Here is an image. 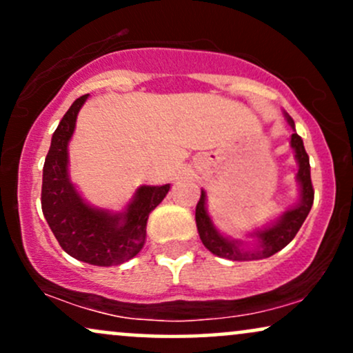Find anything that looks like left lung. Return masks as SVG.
I'll return each mask as SVG.
<instances>
[{
  "label": "left lung",
  "mask_w": 353,
  "mask_h": 353,
  "mask_svg": "<svg viewBox=\"0 0 353 353\" xmlns=\"http://www.w3.org/2000/svg\"><path fill=\"white\" fill-rule=\"evenodd\" d=\"M287 123L294 129V134L290 137V148L295 152V161L299 164L297 182H299V202L282 214L281 217L275 219L274 222L267 224L265 228L254 230L249 237H254L257 244L247 247L245 241H237V239L228 237L217 230L214 222L210 221L208 214V196L205 190H201V199L196 205V224L199 230V237L208 249L214 255L229 261H259V259H267L289 244L302 228L303 221L309 216L312 204H314V188L310 181V163L307 156L305 148H303L302 137L295 132L294 119L287 112Z\"/></svg>",
  "instance_id": "1"
}]
</instances>
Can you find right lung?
<instances>
[{
  "instance_id": "right-lung-1",
  "label": "right lung",
  "mask_w": 353,
  "mask_h": 353,
  "mask_svg": "<svg viewBox=\"0 0 353 353\" xmlns=\"http://www.w3.org/2000/svg\"><path fill=\"white\" fill-rule=\"evenodd\" d=\"M88 98L84 94L71 104L52 134L43 168L41 208L64 252L86 264L111 267L139 254L149 214L163 202L171 184L141 185L121 212L94 208L83 199L70 179L68 145Z\"/></svg>"
}]
</instances>
